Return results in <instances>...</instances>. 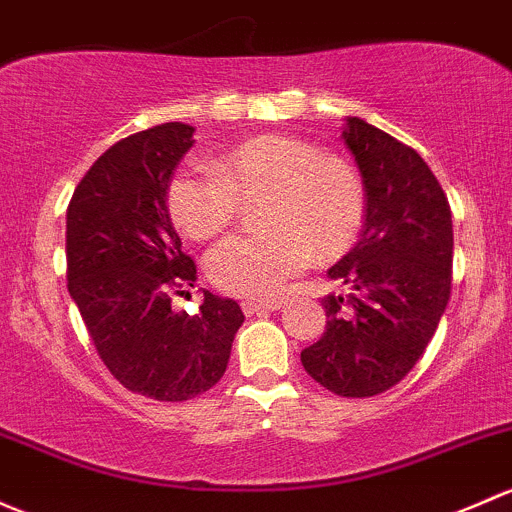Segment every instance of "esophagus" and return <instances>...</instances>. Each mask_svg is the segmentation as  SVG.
I'll return each instance as SVG.
<instances>
[{"mask_svg": "<svg viewBox=\"0 0 512 512\" xmlns=\"http://www.w3.org/2000/svg\"><path fill=\"white\" fill-rule=\"evenodd\" d=\"M277 309H282V301H277V299H272V301H252V299L242 301V311H245L247 316L262 314V311H277Z\"/></svg>", "mask_w": 512, "mask_h": 512, "instance_id": "obj_1", "label": "esophagus"}]
</instances>
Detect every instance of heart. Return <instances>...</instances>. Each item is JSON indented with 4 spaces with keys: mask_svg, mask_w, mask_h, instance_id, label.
<instances>
[{
    "mask_svg": "<svg viewBox=\"0 0 512 512\" xmlns=\"http://www.w3.org/2000/svg\"><path fill=\"white\" fill-rule=\"evenodd\" d=\"M257 198L265 230L220 242L206 262L223 292L247 299L279 297L314 255H346L368 211L363 179L348 161L287 134L245 139L215 159V171L186 166L166 188L171 220L196 240L223 233L240 201Z\"/></svg>",
    "mask_w": 512,
    "mask_h": 512,
    "instance_id": "heart-1",
    "label": "heart"
}]
</instances>
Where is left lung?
Segmentation results:
<instances>
[{"instance_id": "obj_1", "label": "left lung", "mask_w": 512, "mask_h": 512, "mask_svg": "<svg viewBox=\"0 0 512 512\" xmlns=\"http://www.w3.org/2000/svg\"><path fill=\"white\" fill-rule=\"evenodd\" d=\"M343 142L363 176L360 240L328 270L351 287L321 299L326 331L301 351L306 373L341 397H373L400 383L437 331L451 297L454 230L437 176L407 144L360 117Z\"/></svg>"}]
</instances>
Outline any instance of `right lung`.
<instances>
[{
    "label": "right lung",
    "instance_id": "obj_1",
    "mask_svg": "<svg viewBox=\"0 0 512 512\" xmlns=\"http://www.w3.org/2000/svg\"><path fill=\"white\" fill-rule=\"evenodd\" d=\"M193 132L166 122L112 144L75 188L66 215L68 292L95 351L127 390L159 402L211 390L245 321L238 301L213 292H203L198 314L171 309V294L196 282L166 206Z\"/></svg>",
    "mask_w": 512,
    "mask_h": 512
}]
</instances>
